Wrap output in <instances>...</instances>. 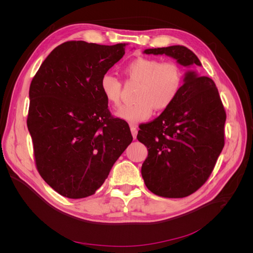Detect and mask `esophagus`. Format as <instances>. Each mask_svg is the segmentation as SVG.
<instances>
[{
	"label": "esophagus",
	"mask_w": 253,
	"mask_h": 253,
	"mask_svg": "<svg viewBox=\"0 0 253 253\" xmlns=\"http://www.w3.org/2000/svg\"><path fill=\"white\" fill-rule=\"evenodd\" d=\"M131 132H132V135H133V138L134 139H136V137H137V133H138V129H137V127H136V126H131Z\"/></svg>",
	"instance_id": "obj_1"
}]
</instances>
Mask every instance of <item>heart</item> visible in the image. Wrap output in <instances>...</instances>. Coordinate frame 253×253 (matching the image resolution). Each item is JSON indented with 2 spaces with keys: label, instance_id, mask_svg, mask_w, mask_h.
Wrapping results in <instances>:
<instances>
[{
  "label": "heart",
  "instance_id": "heart-1",
  "mask_svg": "<svg viewBox=\"0 0 253 253\" xmlns=\"http://www.w3.org/2000/svg\"><path fill=\"white\" fill-rule=\"evenodd\" d=\"M129 79L140 82L136 102L122 105L117 117L131 124L147 120L153 110L165 111L177 98L182 86L183 75L179 65L172 61L160 62L154 58L139 57L128 62L125 68ZM100 90L105 100L113 105L120 103L121 83L112 74H104L100 79Z\"/></svg>",
  "mask_w": 253,
  "mask_h": 253
}]
</instances>
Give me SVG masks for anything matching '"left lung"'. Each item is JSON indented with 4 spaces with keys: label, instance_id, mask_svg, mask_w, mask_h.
<instances>
[{
    "label": "left lung",
    "instance_id": "obj_1",
    "mask_svg": "<svg viewBox=\"0 0 253 253\" xmlns=\"http://www.w3.org/2000/svg\"><path fill=\"white\" fill-rule=\"evenodd\" d=\"M143 53L169 56L189 68L202 66L195 53L180 45L149 48ZM225 121L226 113L215 83L188 70L170 108L139 126L137 139L149 151L141 175L151 192L180 198L200 189L224 148Z\"/></svg>",
    "mask_w": 253,
    "mask_h": 253
}]
</instances>
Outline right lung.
<instances>
[{
  "label": "right lung",
  "mask_w": 253,
  "mask_h": 253,
  "mask_svg": "<svg viewBox=\"0 0 253 253\" xmlns=\"http://www.w3.org/2000/svg\"><path fill=\"white\" fill-rule=\"evenodd\" d=\"M125 52L122 43L68 41L49 53L30 83L27 127L37 169L65 197L93 195L133 140L100 90L101 77Z\"/></svg>",
  "instance_id": "1"
}]
</instances>
